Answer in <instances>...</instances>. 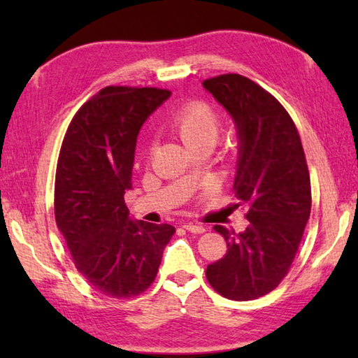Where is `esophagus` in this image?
Listing matches in <instances>:
<instances>
[{
    "label": "esophagus",
    "mask_w": 358,
    "mask_h": 358,
    "mask_svg": "<svg viewBox=\"0 0 358 358\" xmlns=\"http://www.w3.org/2000/svg\"><path fill=\"white\" fill-rule=\"evenodd\" d=\"M183 227H185L186 231L192 232V234H203V232H206V227L200 226V224H194V223H185Z\"/></svg>",
    "instance_id": "esophagus-1"
}]
</instances>
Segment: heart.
Here are the masks:
<instances>
[{"label":"heart","instance_id":"b5f03b06","mask_svg":"<svg viewBox=\"0 0 358 358\" xmlns=\"http://www.w3.org/2000/svg\"><path fill=\"white\" fill-rule=\"evenodd\" d=\"M167 129L173 132L187 148L192 150L210 148L214 144L220 118L214 106L203 100L187 101L175 110L166 123ZM154 149V143L149 141L148 152Z\"/></svg>","mask_w":358,"mask_h":358}]
</instances>
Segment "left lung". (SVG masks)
Instances as JSON below:
<instances>
[{
	"label": "left lung",
	"mask_w": 358,
	"mask_h": 358,
	"mask_svg": "<svg viewBox=\"0 0 358 358\" xmlns=\"http://www.w3.org/2000/svg\"><path fill=\"white\" fill-rule=\"evenodd\" d=\"M203 86L229 112L240 138L232 191L249 208L245 232L215 224L227 250L208 266L215 291L235 301L255 300L283 280L310 215V178L299 131L275 96L238 73Z\"/></svg>",
	"instance_id": "obj_1"
}]
</instances>
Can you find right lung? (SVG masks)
Wrapping results in <instances>:
<instances>
[{"label":"right lung","mask_w":358,"mask_h":358,"mask_svg":"<svg viewBox=\"0 0 358 358\" xmlns=\"http://www.w3.org/2000/svg\"><path fill=\"white\" fill-rule=\"evenodd\" d=\"M169 95L158 87H104L75 113L59 149L57 226L75 268L113 299L136 296L154 283L175 234L171 224L132 222L124 203L136 135Z\"/></svg>","instance_id":"1"}]
</instances>
